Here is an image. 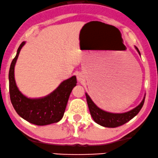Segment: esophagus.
<instances>
[{
    "mask_svg": "<svg viewBox=\"0 0 158 158\" xmlns=\"http://www.w3.org/2000/svg\"><path fill=\"white\" fill-rule=\"evenodd\" d=\"M83 79H84V76H83V74L82 73H78L77 74V79H78V81H81L83 80Z\"/></svg>",
    "mask_w": 158,
    "mask_h": 158,
    "instance_id": "esophagus-1",
    "label": "esophagus"
}]
</instances>
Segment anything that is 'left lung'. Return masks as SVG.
<instances>
[{
  "label": "left lung",
  "instance_id": "left-lung-1",
  "mask_svg": "<svg viewBox=\"0 0 158 158\" xmlns=\"http://www.w3.org/2000/svg\"><path fill=\"white\" fill-rule=\"evenodd\" d=\"M135 48L139 55H141L139 49L136 47H135ZM85 95L89 112H90V114L92 117H93V120L98 124V125L106 127H119L120 125H123L124 124L127 123L131 119H133L140 111L143 105V103H144L145 99V97H143L142 101L140 103V104L137 106L134 109H133L132 110L127 111V112L111 113L103 111L101 109H100L92 101V99L88 95V94L86 93Z\"/></svg>",
  "mask_w": 158,
  "mask_h": 158
}]
</instances>
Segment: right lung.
Wrapping results in <instances>:
<instances>
[{
    "instance_id": "right-lung-1",
    "label": "right lung",
    "mask_w": 158,
    "mask_h": 158,
    "mask_svg": "<svg viewBox=\"0 0 158 158\" xmlns=\"http://www.w3.org/2000/svg\"><path fill=\"white\" fill-rule=\"evenodd\" d=\"M25 44L23 41L10 65L9 80L11 102L22 118L36 125H47L63 118L70 94L77 85V77L73 76L60 83L49 95L39 98L26 97L18 89L15 79V67L19 52Z\"/></svg>"
}]
</instances>
